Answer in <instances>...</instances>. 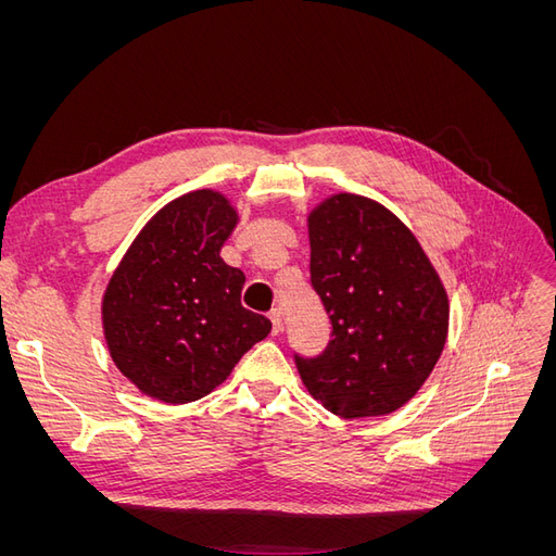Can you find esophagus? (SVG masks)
Returning <instances> with one entry per match:
<instances>
[{"mask_svg":"<svg viewBox=\"0 0 556 556\" xmlns=\"http://www.w3.org/2000/svg\"><path fill=\"white\" fill-rule=\"evenodd\" d=\"M268 317H271V329H274V333H280V329H282V313H280L278 308H274L271 313H268Z\"/></svg>","mask_w":556,"mask_h":556,"instance_id":"1","label":"esophagus"}]
</instances>
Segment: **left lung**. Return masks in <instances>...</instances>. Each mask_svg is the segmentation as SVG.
I'll list each match as a JSON object with an SVG mask.
<instances>
[{"instance_id": "obj_1", "label": "left lung", "mask_w": 556, "mask_h": 556, "mask_svg": "<svg viewBox=\"0 0 556 556\" xmlns=\"http://www.w3.org/2000/svg\"><path fill=\"white\" fill-rule=\"evenodd\" d=\"M311 282L331 319L323 355L294 357L306 390L345 419L408 403L447 341L443 282L415 233L378 201L331 194L308 213Z\"/></svg>"}]
</instances>
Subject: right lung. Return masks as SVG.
I'll return each instance as SVG.
<instances>
[{
    "label": "right lung",
    "instance_id": "right-lung-1",
    "mask_svg": "<svg viewBox=\"0 0 556 556\" xmlns=\"http://www.w3.org/2000/svg\"><path fill=\"white\" fill-rule=\"evenodd\" d=\"M237 223L225 194L188 192L150 217L113 271L104 339L141 394L164 403L206 396L271 331L268 317L241 306L245 276L220 257Z\"/></svg>",
    "mask_w": 556,
    "mask_h": 556
}]
</instances>
